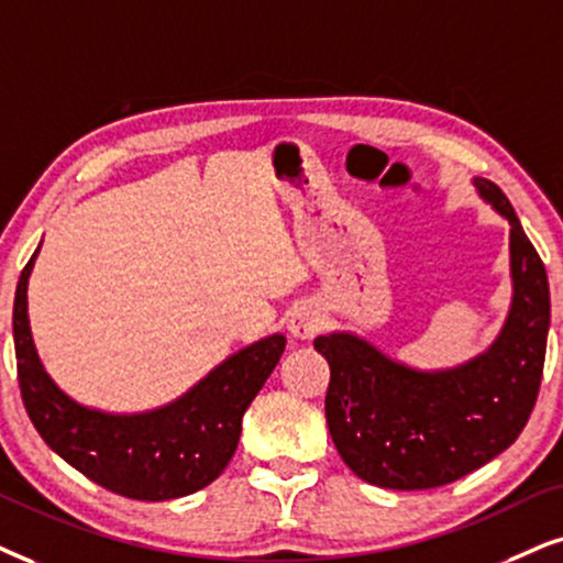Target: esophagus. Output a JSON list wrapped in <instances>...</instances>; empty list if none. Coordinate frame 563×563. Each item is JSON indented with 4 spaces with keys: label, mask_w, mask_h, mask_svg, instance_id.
Returning <instances> with one entry per match:
<instances>
[{
    "label": "esophagus",
    "mask_w": 563,
    "mask_h": 563,
    "mask_svg": "<svg viewBox=\"0 0 563 563\" xmlns=\"http://www.w3.org/2000/svg\"><path fill=\"white\" fill-rule=\"evenodd\" d=\"M286 324H288V332L298 340L314 338V334L322 330V324H324L322 309L314 303H296L294 309L288 311Z\"/></svg>",
    "instance_id": "1"
}]
</instances>
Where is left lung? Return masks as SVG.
<instances>
[{
	"instance_id": "1",
	"label": "left lung",
	"mask_w": 563,
	"mask_h": 563,
	"mask_svg": "<svg viewBox=\"0 0 563 563\" xmlns=\"http://www.w3.org/2000/svg\"><path fill=\"white\" fill-rule=\"evenodd\" d=\"M473 184L511 225V306L486 353L454 368L418 372L353 332L314 340L330 364L324 416L332 441L372 486H446L515 444L536 408L551 324L548 275L507 195L488 179Z\"/></svg>"
}]
</instances>
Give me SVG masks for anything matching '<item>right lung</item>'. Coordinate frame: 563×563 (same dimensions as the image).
<instances>
[{
  "label": "right lung",
  "mask_w": 563,
  "mask_h": 563,
  "mask_svg": "<svg viewBox=\"0 0 563 563\" xmlns=\"http://www.w3.org/2000/svg\"><path fill=\"white\" fill-rule=\"evenodd\" d=\"M38 252L20 273L12 334L20 395L41 439L85 478L126 499L166 501L210 486L236 452L241 418L280 361L286 338L269 334L233 353L163 408L132 416L85 408L56 387L35 353L27 277Z\"/></svg>",
  "instance_id": "right-lung-1"
}]
</instances>
